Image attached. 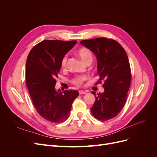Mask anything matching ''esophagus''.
Wrapping results in <instances>:
<instances>
[{"mask_svg":"<svg viewBox=\"0 0 157 157\" xmlns=\"http://www.w3.org/2000/svg\"><path fill=\"white\" fill-rule=\"evenodd\" d=\"M79 94H86V92L84 91V90H79Z\"/></svg>","mask_w":157,"mask_h":157,"instance_id":"esophagus-1","label":"esophagus"}]
</instances>
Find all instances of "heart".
<instances>
[{
	"mask_svg": "<svg viewBox=\"0 0 157 157\" xmlns=\"http://www.w3.org/2000/svg\"><path fill=\"white\" fill-rule=\"evenodd\" d=\"M78 55L80 57V58L81 60L85 63L86 61H88L90 59H92V54L88 48H82L78 50ZM67 56H63V58L61 59V66L62 68H65L66 65H67ZM88 78V77L86 75H82V76H77L76 77L73 82L75 84L77 85V86H80V85L82 84L84 80H86Z\"/></svg>",
	"mask_w": 157,
	"mask_h": 157,
	"instance_id": "1",
	"label": "heart"
}]
</instances>
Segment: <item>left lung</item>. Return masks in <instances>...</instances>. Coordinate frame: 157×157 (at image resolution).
Returning <instances> with one entry per match:
<instances>
[{
	"instance_id": "1",
	"label": "left lung",
	"mask_w": 157,
	"mask_h": 157,
	"mask_svg": "<svg viewBox=\"0 0 157 157\" xmlns=\"http://www.w3.org/2000/svg\"><path fill=\"white\" fill-rule=\"evenodd\" d=\"M96 55L99 80L104 81V92H92L96 100L91 108L93 116L99 121L115 117L124 106L131 83L129 60L123 47L115 40L101 37L80 42Z\"/></svg>"
}]
</instances>
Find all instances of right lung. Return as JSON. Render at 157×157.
<instances>
[{"instance_id": "1", "label": "right lung", "mask_w": 157, "mask_h": 157, "mask_svg": "<svg viewBox=\"0 0 157 157\" xmlns=\"http://www.w3.org/2000/svg\"><path fill=\"white\" fill-rule=\"evenodd\" d=\"M77 42L44 40L33 47L27 57L25 80L33 103L38 113L52 122L67 119L79 94L77 90L62 92L55 88L61 59Z\"/></svg>"}]
</instances>
